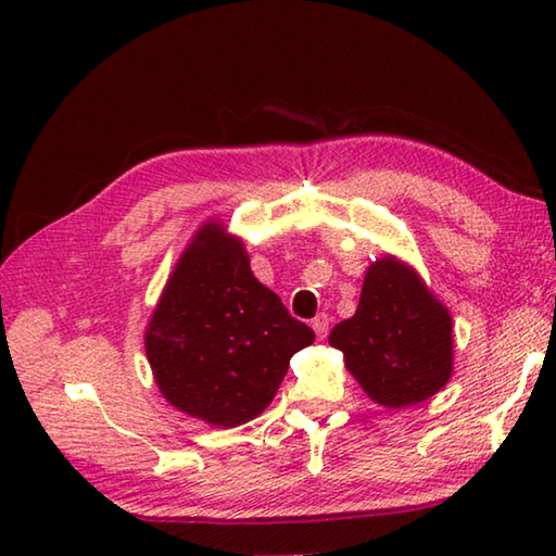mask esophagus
<instances>
[{"label":"esophagus","instance_id":"obj_1","mask_svg":"<svg viewBox=\"0 0 556 556\" xmlns=\"http://www.w3.org/2000/svg\"><path fill=\"white\" fill-rule=\"evenodd\" d=\"M313 329H315L317 339H325L327 332H329V315H325V313L317 315L315 320H313Z\"/></svg>","mask_w":556,"mask_h":556}]
</instances>
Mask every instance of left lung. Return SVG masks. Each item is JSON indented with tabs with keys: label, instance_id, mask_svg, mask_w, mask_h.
Returning <instances> with one entry per match:
<instances>
[{
	"label": "left lung",
	"instance_id": "1",
	"mask_svg": "<svg viewBox=\"0 0 556 556\" xmlns=\"http://www.w3.org/2000/svg\"><path fill=\"white\" fill-rule=\"evenodd\" d=\"M329 344L344 353L363 392L387 408L430 399L454 370L452 315L392 255L365 271L356 315L332 329Z\"/></svg>",
	"mask_w": 556,
	"mask_h": 556
}]
</instances>
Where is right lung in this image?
Returning <instances> with one entry per match:
<instances>
[{"instance_id": "add662e5", "label": "right lung", "mask_w": 556, "mask_h": 556, "mask_svg": "<svg viewBox=\"0 0 556 556\" xmlns=\"http://www.w3.org/2000/svg\"><path fill=\"white\" fill-rule=\"evenodd\" d=\"M315 341L251 271L243 241L207 222L176 263L146 329L162 396L219 428L257 418L296 351Z\"/></svg>"}]
</instances>
